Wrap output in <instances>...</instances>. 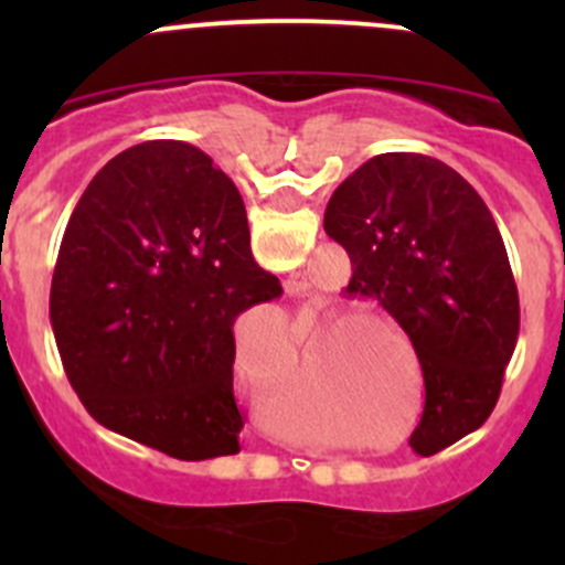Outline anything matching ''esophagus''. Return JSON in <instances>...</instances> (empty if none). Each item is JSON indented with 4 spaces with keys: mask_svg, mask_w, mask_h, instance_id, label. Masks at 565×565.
I'll use <instances>...</instances> for the list:
<instances>
[{
    "mask_svg": "<svg viewBox=\"0 0 565 565\" xmlns=\"http://www.w3.org/2000/svg\"><path fill=\"white\" fill-rule=\"evenodd\" d=\"M287 287H289V289H292V281H289V284H287Z\"/></svg>",
    "mask_w": 565,
    "mask_h": 565,
    "instance_id": "obj_1",
    "label": "esophagus"
}]
</instances>
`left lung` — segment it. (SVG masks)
<instances>
[{
	"label": "left lung",
	"mask_w": 565,
	"mask_h": 565,
	"mask_svg": "<svg viewBox=\"0 0 565 565\" xmlns=\"http://www.w3.org/2000/svg\"><path fill=\"white\" fill-rule=\"evenodd\" d=\"M347 248L350 292L402 324L424 372L420 457L478 429L498 404L520 333V295L492 213L448 163L385 152L347 177L324 210Z\"/></svg>",
	"instance_id": "obj_1"
}]
</instances>
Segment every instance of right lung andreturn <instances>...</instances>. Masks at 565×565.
Returning <instances> with one entry per match:
<instances>
[{
  "label": "right lung",
  "mask_w": 565,
  "mask_h": 565,
  "mask_svg": "<svg viewBox=\"0 0 565 565\" xmlns=\"http://www.w3.org/2000/svg\"><path fill=\"white\" fill-rule=\"evenodd\" d=\"M281 295L213 158L156 139L78 199L51 278L62 366L106 429L182 461L241 451L235 319Z\"/></svg>",
  "instance_id": "1"
}]
</instances>
